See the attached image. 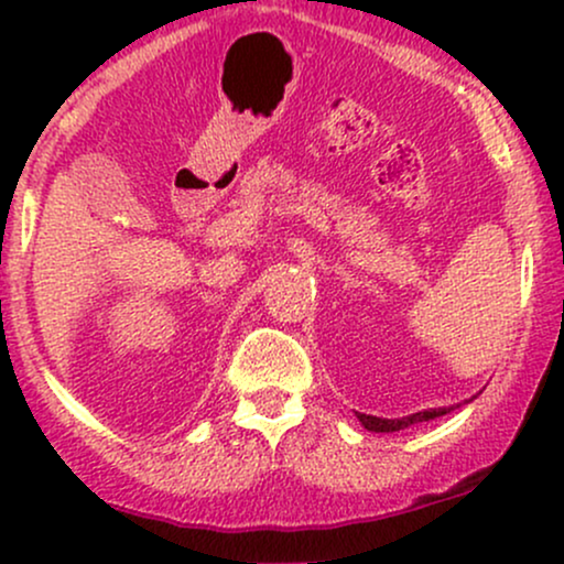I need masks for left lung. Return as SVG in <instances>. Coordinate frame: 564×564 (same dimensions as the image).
<instances>
[{
    "instance_id": "obj_1",
    "label": "left lung",
    "mask_w": 564,
    "mask_h": 564,
    "mask_svg": "<svg viewBox=\"0 0 564 564\" xmlns=\"http://www.w3.org/2000/svg\"><path fill=\"white\" fill-rule=\"evenodd\" d=\"M443 413H448V411H445V408H430V411L411 413V416H403V419H379V416H368V413H358V419L368 432H398V430H405V426H411V424L430 422V419L443 416Z\"/></svg>"
}]
</instances>
